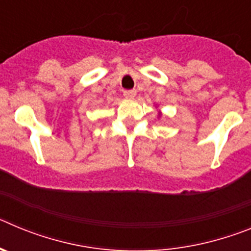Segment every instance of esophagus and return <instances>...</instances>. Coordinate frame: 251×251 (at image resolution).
<instances>
[{"label": "esophagus", "mask_w": 251, "mask_h": 251, "mask_svg": "<svg viewBox=\"0 0 251 251\" xmlns=\"http://www.w3.org/2000/svg\"><path fill=\"white\" fill-rule=\"evenodd\" d=\"M137 92L136 90H127V92H124V97L127 99H134L136 98Z\"/></svg>", "instance_id": "1"}]
</instances>
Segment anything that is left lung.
Returning a JSON list of instances; mask_svg holds the SVG:
<instances>
[{
	"mask_svg": "<svg viewBox=\"0 0 251 251\" xmlns=\"http://www.w3.org/2000/svg\"><path fill=\"white\" fill-rule=\"evenodd\" d=\"M158 115H159V117H161V112H159V114H158Z\"/></svg>",
	"mask_w": 251,
	"mask_h": 251,
	"instance_id": "8db88e82",
	"label": "left lung"
}]
</instances>
